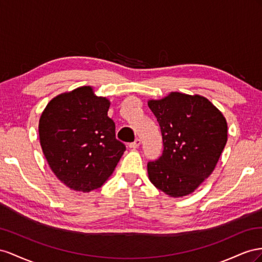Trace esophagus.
I'll use <instances>...</instances> for the list:
<instances>
[{"label":"esophagus","mask_w":262,"mask_h":262,"mask_svg":"<svg viewBox=\"0 0 262 262\" xmlns=\"http://www.w3.org/2000/svg\"><path fill=\"white\" fill-rule=\"evenodd\" d=\"M139 146H140V139H138V138H136L135 141H133V143H130V144L128 145V147H129V148H133V149L138 148Z\"/></svg>","instance_id":"obj_1"}]
</instances>
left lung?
<instances>
[{
	"instance_id": "8db88e82",
	"label": "left lung",
	"mask_w": 262,
	"mask_h": 262,
	"mask_svg": "<svg viewBox=\"0 0 262 262\" xmlns=\"http://www.w3.org/2000/svg\"><path fill=\"white\" fill-rule=\"evenodd\" d=\"M148 106L159 123L163 151L147 164L157 189L171 198L189 195L211 176L227 141L222 112L204 96L171 92Z\"/></svg>"
}]
</instances>
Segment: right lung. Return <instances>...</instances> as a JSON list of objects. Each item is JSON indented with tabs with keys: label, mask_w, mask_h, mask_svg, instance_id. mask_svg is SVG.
<instances>
[{
	"label": "right lung",
	"mask_w": 262,
	"mask_h": 262,
	"mask_svg": "<svg viewBox=\"0 0 262 262\" xmlns=\"http://www.w3.org/2000/svg\"><path fill=\"white\" fill-rule=\"evenodd\" d=\"M110 104L91 86H81L57 95L41 113L38 132L45 158L74 191L101 188L126 150L107 116Z\"/></svg>",
	"instance_id": "obj_1"
}]
</instances>
